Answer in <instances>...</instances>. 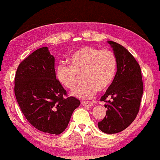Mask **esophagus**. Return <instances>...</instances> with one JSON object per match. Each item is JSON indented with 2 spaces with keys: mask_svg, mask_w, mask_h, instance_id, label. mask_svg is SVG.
Segmentation results:
<instances>
[{
  "mask_svg": "<svg viewBox=\"0 0 160 160\" xmlns=\"http://www.w3.org/2000/svg\"><path fill=\"white\" fill-rule=\"evenodd\" d=\"M82 104L84 106V107H91V106H93V103L92 101H82Z\"/></svg>",
  "mask_w": 160,
  "mask_h": 160,
  "instance_id": "obj_1",
  "label": "esophagus"
}]
</instances>
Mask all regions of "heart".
<instances>
[{
    "mask_svg": "<svg viewBox=\"0 0 160 160\" xmlns=\"http://www.w3.org/2000/svg\"><path fill=\"white\" fill-rule=\"evenodd\" d=\"M69 66L59 64L56 68V77L60 85L72 89L82 75L83 83L75 88L72 95L81 99L92 98L98 90H106L112 83L118 62L114 53L109 49H99L85 46L70 56Z\"/></svg>",
    "mask_w": 160,
    "mask_h": 160,
    "instance_id": "b5f03b06",
    "label": "heart"
}]
</instances>
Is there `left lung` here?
Here are the masks:
<instances>
[{
    "mask_svg": "<svg viewBox=\"0 0 160 160\" xmlns=\"http://www.w3.org/2000/svg\"><path fill=\"white\" fill-rule=\"evenodd\" d=\"M118 62V71L105 94L101 96L108 108L106 116L98 123L105 133H117L125 130L137 118L143 92L141 69L139 63L126 48L108 41ZM110 97L111 100H108Z\"/></svg>",
    "mask_w": 160,
    "mask_h": 160,
    "instance_id": "left-lung-1",
    "label": "left lung"
}]
</instances>
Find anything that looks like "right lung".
Listing matches in <instances>:
<instances>
[{
    "instance_id": "1",
    "label": "right lung",
    "mask_w": 160,
    "mask_h": 160,
    "mask_svg": "<svg viewBox=\"0 0 160 160\" xmlns=\"http://www.w3.org/2000/svg\"><path fill=\"white\" fill-rule=\"evenodd\" d=\"M14 93L22 113L39 131L60 134L80 101L68 97L56 79L55 58L47 47L34 51L22 61L14 78Z\"/></svg>"
}]
</instances>
